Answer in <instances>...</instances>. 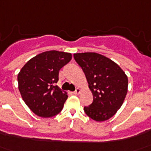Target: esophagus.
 Returning a JSON list of instances; mask_svg holds the SVG:
<instances>
[{"mask_svg":"<svg viewBox=\"0 0 151 151\" xmlns=\"http://www.w3.org/2000/svg\"><path fill=\"white\" fill-rule=\"evenodd\" d=\"M81 92V89L80 88H77L75 90V91H73V94H75V95H78Z\"/></svg>","mask_w":151,"mask_h":151,"instance_id":"1","label":"esophagus"}]
</instances>
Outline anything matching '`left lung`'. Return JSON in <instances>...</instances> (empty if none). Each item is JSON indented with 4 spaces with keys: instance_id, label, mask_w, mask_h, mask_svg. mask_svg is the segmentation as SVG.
<instances>
[{
    "instance_id": "left-lung-1",
    "label": "left lung",
    "mask_w": 151,
    "mask_h": 151,
    "mask_svg": "<svg viewBox=\"0 0 151 151\" xmlns=\"http://www.w3.org/2000/svg\"><path fill=\"white\" fill-rule=\"evenodd\" d=\"M86 75L93 102L84 107L86 114L97 122L109 119L123 105L128 79L122 68L110 59L95 52L73 54Z\"/></svg>"
}]
</instances>
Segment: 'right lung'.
Instances as JSON below:
<instances>
[{
  "mask_svg": "<svg viewBox=\"0 0 151 151\" xmlns=\"http://www.w3.org/2000/svg\"><path fill=\"white\" fill-rule=\"evenodd\" d=\"M72 59V55L58 50L38 54L24 65L18 74L21 96L39 117L51 118L62 110L68 93L55 86L59 71Z\"/></svg>",
  "mask_w": 151,
  "mask_h": 151,
  "instance_id": "add662e5",
  "label": "right lung"
}]
</instances>
